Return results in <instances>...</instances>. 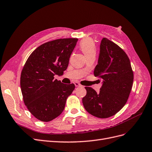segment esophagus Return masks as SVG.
<instances>
[{
	"instance_id": "34e87169",
	"label": "esophagus",
	"mask_w": 152,
	"mask_h": 152,
	"mask_svg": "<svg viewBox=\"0 0 152 152\" xmlns=\"http://www.w3.org/2000/svg\"><path fill=\"white\" fill-rule=\"evenodd\" d=\"M74 84H75V87H80V86H81V85L80 84V83H78V82H77L74 83Z\"/></svg>"
}]
</instances>
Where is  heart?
<instances>
[{"label": "heart", "instance_id": "b5f03b06", "mask_svg": "<svg viewBox=\"0 0 152 152\" xmlns=\"http://www.w3.org/2000/svg\"><path fill=\"white\" fill-rule=\"evenodd\" d=\"M80 48L86 56L96 54V47L94 41L91 38L83 39L80 43Z\"/></svg>", "mask_w": 152, "mask_h": 152}]
</instances>
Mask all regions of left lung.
Returning a JSON list of instances; mask_svg holds the SVG:
<instances>
[{
  "label": "left lung",
  "instance_id": "left-lung-1",
  "mask_svg": "<svg viewBox=\"0 0 152 152\" xmlns=\"http://www.w3.org/2000/svg\"><path fill=\"white\" fill-rule=\"evenodd\" d=\"M94 76L102 80L100 91L86 87L82 103L86 111L99 118L114 116L126 103L133 82V72L128 55L120 47L104 38L100 45Z\"/></svg>",
  "mask_w": 152,
  "mask_h": 152
}]
</instances>
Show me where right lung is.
I'll return each instance as SVG.
<instances>
[{
  "mask_svg": "<svg viewBox=\"0 0 152 152\" xmlns=\"http://www.w3.org/2000/svg\"><path fill=\"white\" fill-rule=\"evenodd\" d=\"M77 38H64L40 45L28 57L20 74L23 101L29 111L39 121L48 122L61 114L67 97L75 88L54 79L62 75Z\"/></svg>",
  "mask_w": 152,
  "mask_h": 152,
  "instance_id": "right-lung-1",
  "label": "right lung"
}]
</instances>
